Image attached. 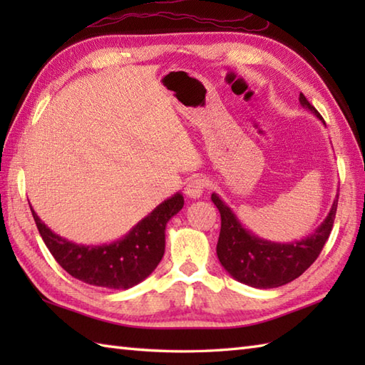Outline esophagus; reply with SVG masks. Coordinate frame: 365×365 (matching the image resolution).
Instances as JSON below:
<instances>
[{"label":"esophagus","instance_id":"esophagus-1","mask_svg":"<svg viewBox=\"0 0 365 365\" xmlns=\"http://www.w3.org/2000/svg\"><path fill=\"white\" fill-rule=\"evenodd\" d=\"M207 187V182L204 178H195V180H190L185 187V196L190 199H199L202 196L204 188Z\"/></svg>","mask_w":365,"mask_h":365}]
</instances>
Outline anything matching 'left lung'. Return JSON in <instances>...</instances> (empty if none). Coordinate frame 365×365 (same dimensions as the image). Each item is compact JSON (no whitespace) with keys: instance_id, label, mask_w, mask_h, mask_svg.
I'll return each instance as SVG.
<instances>
[{"instance_id":"left-lung-1","label":"left lung","mask_w":365,"mask_h":365,"mask_svg":"<svg viewBox=\"0 0 365 365\" xmlns=\"http://www.w3.org/2000/svg\"><path fill=\"white\" fill-rule=\"evenodd\" d=\"M299 103L324 123L320 113L302 94H299ZM337 199L339 195L327 218L311 235L289 243H277L260 238L246 229L232 208L213 192L212 202L221 215V232L216 254L222 268L235 281L255 289H276L294 281L317 260L324 243L328 242L336 218Z\"/></svg>"}]
</instances>
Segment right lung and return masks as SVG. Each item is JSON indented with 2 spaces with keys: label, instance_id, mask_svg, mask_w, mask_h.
<instances>
[{
  "label": "right lung",
  "instance_id": "right-lung-1",
  "mask_svg": "<svg viewBox=\"0 0 365 365\" xmlns=\"http://www.w3.org/2000/svg\"><path fill=\"white\" fill-rule=\"evenodd\" d=\"M183 195L163 200L122 238L105 245H80L46 226L31 207L36 226L51 255L78 281L110 290H127L149 277L163 259L169 220L183 208Z\"/></svg>",
  "mask_w": 365,
  "mask_h": 365
}]
</instances>
